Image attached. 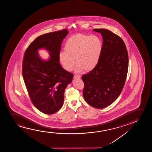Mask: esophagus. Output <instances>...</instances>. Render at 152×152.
<instances>
[{
	"label": "esophagus",
	"mask_w": 152,
	"mask_h": 152,
	"mask_svg": "<svg viewBox=\"0 0 152 152\" xmlns=\"http://www.w3.org/2000/svg\"><path fill=\"white\" fill-rule=\"evenodd\" d=\"M80 77H81V76L80 75H74V79H79V78H80Z\"/></svg>",
	"instance_id": "34e87169"
}]
</instances>
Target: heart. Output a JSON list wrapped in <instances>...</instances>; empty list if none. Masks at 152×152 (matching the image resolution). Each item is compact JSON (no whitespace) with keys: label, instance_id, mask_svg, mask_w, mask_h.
<instances>
[{"label":"heart","instance_id":"b5f03b06","mask_svg":"<svg viewBox=\"0 0 152 152\" xmlns=\"http://www.w3.org/2000/svg\"><path fill=\"white\" fill-rule=\"evenodd\" d=\"M103 44L96 35L77 34L67 40L65 45V52L60 53V59L63 66L70 71L75 65L76 71L80 72L83 69L90 71L98 64L102 53Z\"/></svg>","mask_w":152,"mask_h":152}]
</instances>
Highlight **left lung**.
<instances>
[{"instance_id": "1", "label": "left lung", "mask_w": 152, "mask_h": 152, "mask_svg": "<svg viewBox=\"0 0 152 152\" xmlns=\"http://www.w3.org/2000/svg\"><path fill=\"white\" fill-rule=\"evenodd\" d=\"M102 35L103 49L100 60L89 73L82 76L83 98L90 105L103 108L112 104L123 90L129 60L123 39L108 29H94Z\"/></svg>"}]
</instances>
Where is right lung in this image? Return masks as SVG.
Listing matches in <instances>:
<instances>
[{"label":"right lung","mask_w":152,"mask_h":152,"mask_svg":"<svg viewBox=\"0 0 152 152\" xmlns=\"http://www.w3.org/2000/svg\"><path fill=\"white\" fill-rule=\"evenodd\" d=\"M67 29L45 34L36 38L27 48L23 58L22 75L31 102L38 110L53 114L62 106L64 91L73 74L60 64V52ZM47 50L50 58H40L37 51Z\"/></svg>","instance_id":"right-lung-1"}]
</instances>
